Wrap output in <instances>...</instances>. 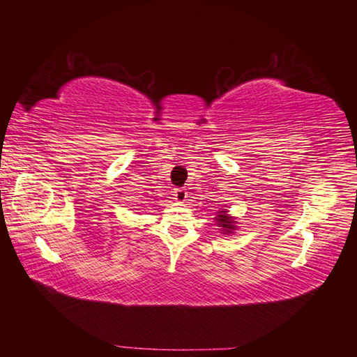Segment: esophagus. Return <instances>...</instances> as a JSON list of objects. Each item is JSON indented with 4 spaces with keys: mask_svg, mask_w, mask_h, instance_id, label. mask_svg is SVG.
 I'll return each mask as SVG.
<instances>
[{
    "mask_svg": "<svg viewBox=\"0 0 357 357\" xmlns=\"http://www.w3.org/2000/svg\"><path fill=\"white\" fill-rule=\"evenodd\" d=\"M173 195H174V200L179 202V203H183V202H185V198H187V189H184V187H179V189H174Z\"/></svg>",
    "mask_w": 357,
    "mask_h": 357,
    "instance_id": "34e87169",
    "label": "esophagus"
}]
</instances>
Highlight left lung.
I'll return each mask as SVG.
<instances>
[{
	"mask_svg": "<svg viewBox=\"0 0 357 357\" xmlns=\"http://www.w3.org/2000/svg\"><path fill=\"white\" fill-rule=\"evenodd\" d=\"M215 220H217V225L222 227L220 231H223V233L229 234V233H233V229H236V227H234L233 219L227 214L225 209H220L219 211V215H217Z\"/></svg>",
	"mask_w": 357,
	"mask_h": 357,
	"instance_id": "obj_1",
	"label": "left lung"
}]
</instances>
